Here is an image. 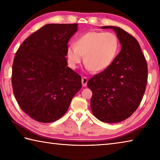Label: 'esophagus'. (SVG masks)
I'll return each instance as SVG.
<instances>
[{
    "instance_id": "obj_1",
    "label": "esophagus",
    "mask_w": 160,
    "mask_h": 160,
    "mask_svg": "<svg viewBox=\"0 0 160 160\" xmlns=\"http://www.w3.org/2000/svg\"><path fill=\"white\" fill-rule=\"evenodd\" d=\"M88 79L86 77H83L82 78V85L84 87L87 86V83H88Z\"/></svg>"
}]
</instances>
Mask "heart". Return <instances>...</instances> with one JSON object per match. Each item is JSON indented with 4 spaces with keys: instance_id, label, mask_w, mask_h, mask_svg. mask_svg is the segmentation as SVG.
<instances>
[{
    "instance_id": "obj_1",
    "label": "heart",
    "mask_w": 160,
    "mask_h": 160,
    "mask_svg": "<svg viewBox=\"0 0 160 160\" xmlns=\"http://www.w3.org/2000/svg\"><path fill=\"white\" fill-rule=\"evenodd\" d=\"M118 49V39L112 32H89L78 39L67 49L69 66L75 68L84 62L88 70L102 71L111 66Z\"/></svg>"
}]
</instances>
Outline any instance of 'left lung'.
<instances>
[{"mask_svg": "<svg viewBox=\"0 0 160 160\" xmlns=\"http://www.w3.org/2000/svg\"><path fill=\"white\" fill-rule=\"evenodd\" d=\"M112 29L121 45L113 63L90 78L88 87L92 92L90 107L94 116L105 123H118L133 113L141 102L148 81V65L139 43L116 26Z\"/></svg>", "mask_w": 160, "mask_h": 160, "instance_id": "1", "label": "left lung"}]
</instances>
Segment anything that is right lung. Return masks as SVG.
<instances>
[{"mask_svg": "<svg viewBox=\"0 0 160 160\" xmlns=\"http://www.w3.org/2000/svg\"><path fill=\"white\" fill-rule=\"evenodd\" d=\"M78 24H48L27 38L15 53L12 85L24 112L51 123L68 109L81 89V77L68 67V43Z\"/></svg>", "mask_w": 160, "mask_h": 160, "instance_id": "1", "label": "right lung"}]
</instances>
